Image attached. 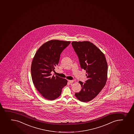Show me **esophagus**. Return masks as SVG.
Instances as JSON below:
<instances>
[{
    "label": "esophagus",
    "instance_id": "esophagus-1",
    "mask_svg": "<svg viewBox=\"0 0 134 134\" xmlns=\"http://www.w3.org/2000/svg\"><path fill=\"white\" fill-rule=\"evenodd\" d=\"M68 82H69V83H73L74 81H73V80H68Z\"/></svg>",
    "mask_w": 134,
    "mask_h": 134
}]
</instances>
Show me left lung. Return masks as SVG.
<instances>
[{
    "label": "left lung",
    "instance_id": "left-lung-1",
    "mask_svg": "<svg viewBox=\"0 0 134 134\" xmlns=\"http://www.w3.org/2000/svg\"><path fill=\"white\" fill-rule=\"evenodd\" d=\"M72 45L81 68L87 72V80L85 83L79 81L81 90L75 95L80 101L88 102L99 93L106 83L107 63L103 53L91 42L73 41Z\"/></svg>",
    "mask_w": 134,
    "mask_h": 134
}]
</instances>
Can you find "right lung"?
Here are the masks:
<instances>
[{
    "mask_svg": "<svg viewBox=\"0 0 134 134\" xmlns=\"http://www.w3.org/2000/svg\"><path fill=\"white\" fill-rule=\"evenodd\" d=\"M70 43V41L50 40L39 48L33 58L31 68L32 80L36 89L47 99L58 98L67 85L66 79L51 72L58 65L61 53Z\"/></svg>",
    "mask_w": 134,
    "mask_h": 134,
    "instance_id": "add662e5",
    "label": "right lung"
}]
</instances>
